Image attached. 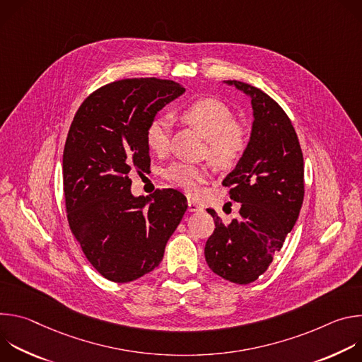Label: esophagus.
Here are the masks:
<instances>
[{
    "instance_id": "esophagus-1",
    "label": "esophagus",
    "mask_w": 362,
    "mask_h": 362,
    "mask_svg": "<svg viewBox=\"0 0 362 362\" xmlns=\"http://www.w3.org/2000/svg\"><path fill=\"white\" fill-rule=\"evenodd\" d=\"M187 211L189 212H202L203 211V206H200L199 203H196L193 200H189L187 202Z\"/></svg>"
}]
</instances>
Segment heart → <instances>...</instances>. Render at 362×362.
<instances>
[{
  "instance_id": "obj_1",
  "label": "heart",
  "mask_w": 362,
  "mask_h": 362,
  "mask_svg": "<svg viewBox=\"0 0 362 362\" xmlns=\"http://www.w3.org/2000/svg\"><path fill=\"white\" fill-rule=\"evenodd\" d=\"M182 119L208 139L209 156L222 166L230 165L240 158L247 146L246 130L235 122L232 110L216 98H200L187 105L182 113ZM170 123L165 117H156L150 122L146 130V143L148 148L158 154H163L169 148ZM165 177L173 185L185 189L189 194H196L200 185L209 180L206 169L176 162L165 170Z\"/></svg>"
}]
</instances>
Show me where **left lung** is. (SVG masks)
I'll return each mask as SVG.
<instances>
[{
    "label": "left lung",
    "mask_w": 362,
    "mask_h": 362,
    "mask_svg": "<svg viewBox=\"0 0 362 362\" xmlns=\"http://www.w3.org/2000/svg\"><path fill=\"white\" fill-rule=\"evenodd\" d=\"M250 98L253 123L236 168L225 177L239 216L225 225L214 209L215 230L204 245L209 268L233 284L259 278L281 250L303 202V156L296 132L278 103L250 84L228 80Z\"/></svg>",
    "instance_id": "left-lung-1"
}]
</instances>
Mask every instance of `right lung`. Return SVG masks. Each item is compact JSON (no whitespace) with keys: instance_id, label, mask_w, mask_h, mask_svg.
<instances>
[{"instance_id":"obj_1","label":"right lung","mask_w":362,"mask_h":362,"mask_svg":"<svg viewBox=\"0 0 362 362\" xmlns=\"http://www.w3.org/2000/svg\"><path fill=\"white\" fill-rule=\"evenodd\" d=\"M183 93L172 80H119L91 93L70 126L63 153L69 225L109 281L130 282L159 267L187 209L175 189L133 196L129 179L133 169L150 168L147 126Z\"/></svg>"}]
</instances>
